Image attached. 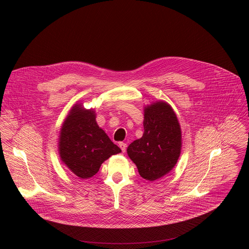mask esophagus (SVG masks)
<instances>
[{"label": "esophagus", "instance_id": "34e87169", "mask_svg": "<svg viewBox=\"0 0 249 249\" xmlns=\"http://www.w3.org/2000/svg\"><path fill=\"white\" fill-rule=\"evenodd\" d=\"M119 146H120V148L122 149V152L124 153L125 150H126V144L124 143V142H120V143H119Z\"/></svg>", "mask_w": 249, "mask_h": 249}]
</instances>
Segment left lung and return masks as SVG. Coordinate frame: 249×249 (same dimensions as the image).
<instances>
[{
	"instance_id": "left-lung-1",
	"label": "left lung",
	"mask_w": 249,
	"mask_h": 249,
	"mask_svg": "<svg viewBox=\"0 0 249 249\" xmlns=\"http://www.w3.org/2000/svg\"><path fill=\"white\" fill-rule=\"evenodd\" d=\"M144 133L127 147L139 175L154 181L168 175L181 152V129L170 104L159 100L144 107Z\"/></svg>"
}]
</instances>
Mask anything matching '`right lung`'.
<instances>
[{
  "instance_id": "obj_1",
  "label": "right lung",
  "mask_w": 249,
  "mask_h": 249,
  "mask_svg": "<svg viewBox=\"0 0 249 249\" xmlns=\"http://www.w3.org/2000/svg\"><path fill=\"white\" fill-rule=\"evenodd\" d=\"M59 155L66 167L81 179L92 178L112 155L122 152L99 127L96 113L77 102L66 117L59 135Z\"/></svg>"
}]
</instances>
